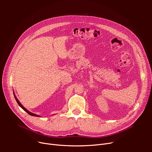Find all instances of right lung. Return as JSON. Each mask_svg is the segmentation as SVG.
Returning <instances> with one entry per match:
<instances>
[{
    "label": "right lung",
    "instance_id": "right-lung-1",
    "mask_svg": "<svg viewBox=\"0 0 152 152\" xmlns=\"http://www.w3.org/2000/svg\"><path fill=\"white\" fill-rule=\"evenodd\" d=\"M14 97H15V100H16V101L17 102V103H18V104L19 105V106L22 108V109H23L24 110H25L26 112H27L29 115H31V116H37V117H39V115H36V114H34V113H31V112H30V111H29L28 110H26L25 107H24L21 103H20V102H19V100L17 99V97L15 96V94H14Z\"/></svg>",
    "mask_w": 152,
    "mask_h": 152
}]
</instances>
